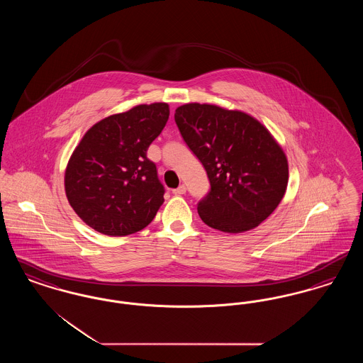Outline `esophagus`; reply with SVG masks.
<instances>
[{
    "label": "esophagus",
    "mask_w": 363,
    "mask_h": 363,
    "mask_svg": "<svg viewBox=\"0 0 363 363\" xmlns=\"http://www.w3.org/2000/svg\"><path fill=\"white\" fill-rule=\"evenodd\" d=\"M174 194L175 196H181V194H185L186 193V186L185 185H179L177 189L173 190Z\"/></svg>",
    "instance_id": "34e87169"
}]
</instances>
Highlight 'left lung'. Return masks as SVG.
Masks as SVG:
<instances>
[{
  "instance_id": "obj_1",
  "label": "left lung",
  "mask_w": 363,
  "mask_h": 363,
  "mask_svg": "<svg viewBox=\"0 0 363 363\" xmlns=\"http://www.w3.org/2000/svg\"><path fill=\"white\" fill-rule=\"evenodd\" d=\"M174 118L209 178L211 190L197 206L201 220L233 234L264 222L289 184L287 157L269 130L243 111L216 104H184Z\"/></svg>"
}]
</instances>
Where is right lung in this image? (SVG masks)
<instances>
[{"label": "right lung", "instance_id": "obj_1", "mask_svg": "<svg viewBox=\"0 0 363 363\" xmlns=\"http://www.w3.org/2000/svg\"><path fill=\"white\" fill-rule=\"evenodd\" d=\"M169 116L167 104H138L86 130L65 170L70 207L86 225L123 237L152 222L164 188L147 150Z\"/></svg>", "mask_w": 363, "mask_h": 363}]
</instances>
